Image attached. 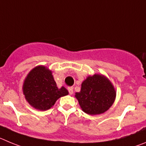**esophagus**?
<instances>
[{"label": "esophagus", "mask_w": 146, "mask_h": 146, "mask_svg": "<svg viewBox=\"0 0 146 146\" xmlns=\"http://www.w3.org/2000/svg\"><path fill=\"white\" fill-rule=\"evenodd\" d=\"M68 92H69V93H70V94H72L73 93V87H72V86H70V87H68Z\"/></svg>", "instance_id": "obj_1"}]
</instances>
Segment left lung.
I'll return each instance as SVG.
<instances>
[{"mask_svg": "<svg viewBox=\"0 0 146 146\" xmlns=\"http://www.w3.org/2000/svg\"><path fill=\"white\" fill-rule=\"evenodd\" d=\"M115 95L116 92L110 80L102 75L94 74L83 81L81 91L75 96L84 112L98 115L112 106Z\"/></svg>", "mask_w": 146, "mask_h": 146, "instance_id": "obj_1", "label": "left lung"}]
</instances>
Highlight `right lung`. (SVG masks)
Segmentation results:
<instances>
[{"label":"right lung","mask_w":146,"mask_h":146,"mask_svg":"<svg viewBox=\"0 0 146 146\" xmlns=\"http://www.w3.org/2000/svg\"><path fill=\"white\" fill-rule=\"evenodd\" d=\"M22 89L29 104L39 111L50 109L59 98L68 94L64 86L57 87L52 71L43 65L31 70L25 79Z\"/></svg>","instance_id":"add662e5"}]
</instances>
